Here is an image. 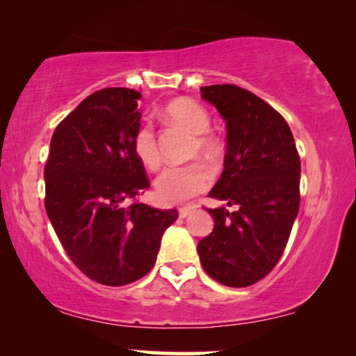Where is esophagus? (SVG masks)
Segmentation results:
<instances>
[{"instance_id": "34e87169", "label": "esophagus", "mask_w": 356, "mask_h": 356, "mask_svg": "<svg viewBox=\"0 0 356 356\" xmlns=\"http://www.w3.org/2000/svg\"><path fill=\"white\" fill-rule=\"evenodd\" d=\"M194 209H196V206H194V204H188V206H184V207H179V211H178L179 217H181V218L188 217L189 213L194 212Z\"/></svg>"}]
</instances>
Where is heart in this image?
<instances>
[{
    "mask_svg": "<svg viewBox=\"0 0 356 356\" xmlns=\"http://www.w3.org/2000/svg\"><path fill=\"white\" fill-rule=\"evenodd\" d=\"M163 116L194 133L191 155L201 154L209 160H216L220 154V140L209 133L211 116L207 110L191 99H177L165 105ZM133 150L139 162L150 170L160 163L157 136L152 124L143 121L133 134ZM212 181V172L201 160L186 165L167 167L155 179L157 196L165 204H177L202 193Z\"/></svg>",
    "mask_w": 356,
    "mask_h": 356,
    "instance_id": "heart-1",
    "label": "heart"
}]
</instances>
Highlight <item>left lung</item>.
Returning a JSON list of instances; mask_svg holds the SVG:
<instances>
[{
    "instance_id": "obj_1",
    "label": "left lung",
    "mask_w": 356,
    "mask_h": 356,
    "mask_svg": "<svg viewBox=\"0 0 356 356\" xmlns=\"http://www.w3.org/2000/svg\"><path fill=\"white\" fill-rule=\"evenodd\" d=\"M227 123L222 177L209 196L236 206L207 209L213 230L197 243L209 277L227 286H250L284 254L300 207V155L279 111L233 84L201 87Z\"/></svg>"
}]
</instances>
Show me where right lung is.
<instances>
[{
	"label": "right lung",
	"mask_w": 356,
	"mask_h": 356,
	"mask_svg": "<svg viewBox=\"0 0 356 356\" xmlns=\"http://www.w3.org/2000/svg\"><path fill=\"white\" fill-rule=\"evenodd\" d=\"M140 95L108 87L87 97L56 126L45 165V209L74 266L90 280L120 286L157 259L177 209H154L139 196L150 186L133 150Z\"/></svg>",
	"instance_id": "add662e5"
}]
</instances>
